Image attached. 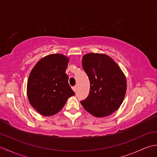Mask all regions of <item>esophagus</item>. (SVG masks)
I'll use <instances>...</instances> for the list:
<instances>
[{"mask_svg": "<svg viewBox=\"0 0 157 157\" xmlns=\"http://www.w3.org/2000/svg\"><path fill=\"white\" fill-rule=\"evenodd\" d=\"M72 89H73V90L75 92L76 90H77V86H73V87L72 88Z\"/></svg>", "mask_w": 157, "mask_h": 157, "instance_id": "34e87169", "label": "esophagus"}]
</instances>
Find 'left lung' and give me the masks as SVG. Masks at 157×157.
<instances>
[{"label":"left lung","instance_id":"8db88e82","mask_svg":"<svg viewBox=\"0 0 157 157\" xmlns=\"http://www.w3.org/2000/svg\"><path fill=\"white\" fill-rule=\"evenodd\" d=\"M82 67L90 84L88 97L80 102L83 107L96 117L111 115L119 108L125 96L124 73L113 59L105 54L85 55Z\"/></svg>","mask_w":157,"mask_h":157}]
</instances>
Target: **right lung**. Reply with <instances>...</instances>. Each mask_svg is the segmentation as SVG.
I'll use <instances>...</instances> for the list:
<instances>
[{
    "label": "right lung",
    "mask_w": 157,
    "mask_h": 157,
    "mask_svg": "<svg viewBox=\"0 0 157 157\" xmlns=\"http://www.w3.org/2000/svg\"><path fill=\"white\" fill-rule=\"evenodd\" d=\"M69 58L61 54L49 55L40 60L29 75L28 100L40 114L51 116L63 109L75 93L65 73Z\"/></svg>",
    "instance_id": "right-lung-1"
}]
</instances>
